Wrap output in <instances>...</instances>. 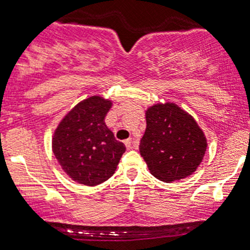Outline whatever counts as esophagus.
Listing matches in <instances>:
<instances>
[{"label": "esophagus", "mask_w": 250, "mask_h": 250, "mask_svg": "<svg viewBox=\"0 0 250 250\" xmlns=\"http://www.w3.org/2000/svg\"><path fill=\"white\" fill-rule=\"evenodd\" d=\"M125 148L127 149H132L133 148V142H132V139H125Z\"/></svg>", "instance_id": "34e87169"}]
</instances>
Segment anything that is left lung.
Returning <instances> with one entry per match:
<instances>
[{
  "label": "left lung",
  "instance_id": "1",
  "mask_svg": "<svg viewBox=\"0 0 250 250\" xmlns=\"http://www.w3.org/2000/svg\"><path fill=\"white\" fill-rule=\"evenodd\" d=\"M146 129L139 151L151 174L171 183L196 171L207 142L196 121L174 104H155L146 111Z\"/></svg>",
  "mask_w": 250,
  "mask_h": 250
}]
</instances>
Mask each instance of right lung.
I'll return each instance as SVG.
<instances>
[{"mask_svg":"<svg viewBox=\"0 0 250 250\" xmlns=\"http://www.w3.org/2000/svg\"><path fill=\"white\" fill-rule=\"evenodd\" d=\"M111 106L102 97H90L74 107L55 130V158L72 180L83 185H99L111 178L125 151L104 123Z\"/></svg>","mask_w":250,"mask_h":250,"instance_id":"obj_1","label":"right lung"}]
</instances>
